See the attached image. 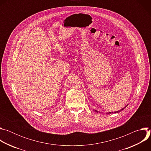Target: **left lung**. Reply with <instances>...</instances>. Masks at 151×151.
I'll list each match as a JSON object with an SVG mask.
<instances>
[{
    "instance_id": "1",
    "label": "left lung",
    "mask_w": 151,
    "mask_h": 151,
    "mask_svg": "<svg viewBox=\"0 0 151 151\" xmlns=\"http://www.w3.org/2000/svg\"><path fill=\"white\" fill-rule=\"evenodd\" d=\"M128 106V104L127 105H126L124 107H123V108L121 109V110H120V111H116V112H108V113H106V114H112V113H113V114H114V113H118V112H121V111H122V110H124L125 107H127ZM96 112H98V111H96V110H94Z\"/></svg>"
}]
</instances>
